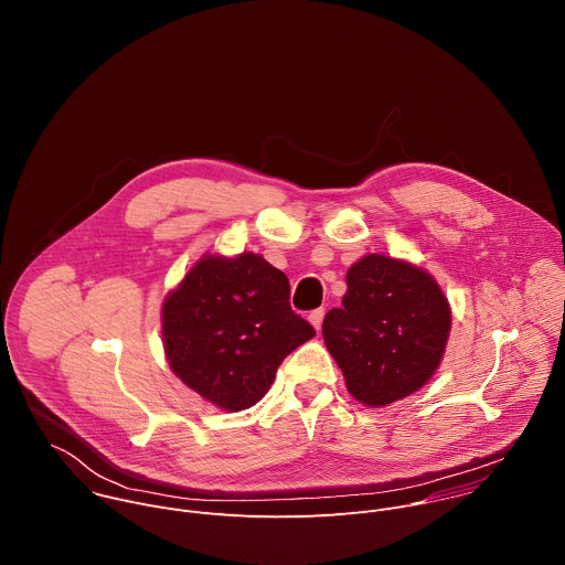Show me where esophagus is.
<instances>
[{
	"mask_svg": "<svg viewBox=\"0 0 565 565\" xmlns=\"http://www.w3.org/2000/svg\"><path fill=\"white\" fill-rule=\"evenodd\" d=\"M324 315H327V310H324V308H317V310H312V312L308 315L310 324H312L317 331L321 329V321H324Z\"/></svg>",
	"mask_w": 565,
	"mask_h": 565,
	"instance_id": "esophagus-1",
	"label": "esophagus"
}]
</instances>
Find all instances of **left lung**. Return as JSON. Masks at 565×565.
<instances>
[{"label":"left lung","mask_w":565,"mask_h":565,"mask_svg":"<svg viewBox=\"0 0 565 565\" xmlns=\"http://www.w3.org/2000/svg\"><path fill=\"white\" fill-rule=\"evenodd\" d=\"M449 329V301L429 273L366 255L349 268L342 308L327 312L321 335L349 393L366 407H386L436 373Z\"/></svg>","instance_id":"1"}]
</instances>
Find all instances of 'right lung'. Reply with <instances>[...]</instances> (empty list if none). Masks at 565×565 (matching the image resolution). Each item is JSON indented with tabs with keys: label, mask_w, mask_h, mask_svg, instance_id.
Returning <instances> with one entry per match:
<instances>
[{
	"label": "right lung",
	"mask_w": 565,
	"mask_h": 565,
	"mask_svg": "<svg viewBox=\"0 0 565 565\" xmlns=\"http://www.w3.org/2000/svg\"><path fill=\"white\" fill-rule=\"evenodd\" d=\"M288 299V277L262 255H205L163 303L172 371L223 412L257 405L284 358L315 335Z\"/></svg>",
	"instance_id": "1"
}]
</instances>
